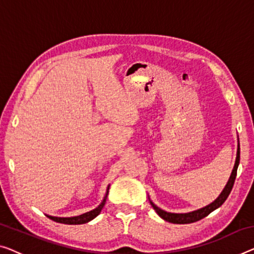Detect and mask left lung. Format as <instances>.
Masks as SVG:
<instances>
[{
  "mask_svg": "<svg viewBox=\"0 0 254 254\" xmlns=\"http://www.w3.org/2000/svg\"><path fill=\"white\" fill-rule=\"evenodd\" d=\"M238 164H240V143H238L235 165H234L233 172L229 177V180L225 186L224 190L221 191V194L219 195V197L215 199L214 202H212L211 204H209V205L202 207V209L192 211V212H188V213H170V212H166L164 210L160 209V207H157L153 202H150L151 206H153V209L156 211V213L160 215L162 219H164L165 221L172 222V224H191V222L198 221V220H200V219L205 218L206 215H209L212 211L218 209L219 206H221L222 204L225 203V200L229 196L230 191H232L234 183H235Z\"/></svg>",
  "mask_w": 254,
  "mask_h": 254,
  "instance_id": "8db88e82",
  "label": "left lung"
}]
</instances>
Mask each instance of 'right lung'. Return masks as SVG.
I'll use <instances>...</instances> for the list:
<instances>
[{
    "instance_id": "right-lung-1",
    "label": "right lung",
    "mask_w": 254,
    "mask_h": 254,
    "mask_svg": "<svg viewBox=\"0 0 254 254\" xmlns=\"http://www.w3.org/2000/svg\"><path fill=\"white\" fill-rule=\"evenodd\" d=\"M108 190H109V186L107 187V191H106V195L99 205H98L96 209H93L92 211L86 212V213H83L81 215H76V217H70V218H59V217H52V215H48V218H50L51 220H54L56 222H59V224H66V225H82V224H86L97 217L98 214L100 213L103 207L105 206L106 203V198H107L108 195Z\"/></svg>"
}]
</instances>
